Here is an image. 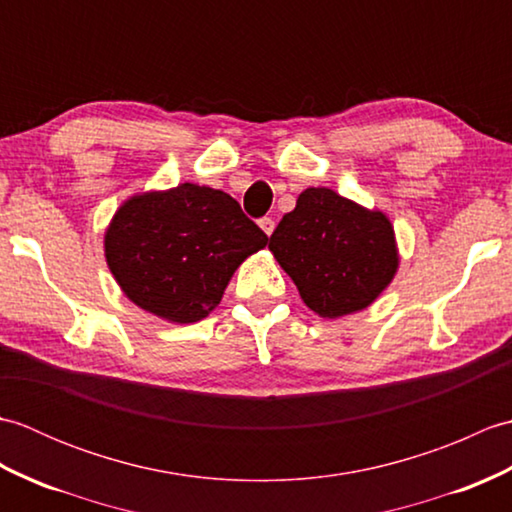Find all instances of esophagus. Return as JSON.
Segmentation results:
<instances>
[{"instance_id": "obj_1", "label": "esophagus", "mask_w": 512, "mask_h": 512, "mask_svg": "<svg viewBox=\"0 0 512 512\" xmlns=\"http://www.w3.org/2000/svg\"><path fill=\"white\" fill-rule=\"evenodd\" d=\"M259 226H262V231L270 237L275 231V220H273V217H262V220H259Z\"/></svg>"}]
</instances>
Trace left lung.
<instances>
[{"instance_id": "obj_1", "label": "left lung", "mask_w": 512, "mask_h": 512, "mask_svg": "<svg viewBox=\"0 0 512 512\" xmlns=\"http://www.w3.org/2000/svg\"><path fill=\"white\" fill-rule=\"evenodd\" d=\"M268 248L295 281L303 303L323 319L372 306L400 266L389 217L328 187L301 191Z\"/></svg>"}]
</instances>
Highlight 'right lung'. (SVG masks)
<instances>
[{"instance_id": "add662e5", "label": "right lung", "mask_w": 512, "mask_h": 512, "mask_svg": "<svg viewBox=\"0 0 512 512\" xmlns=\"http://www.w3.org/2000/svg\"><path fill=\"white\" fill-rule=\"evenodd\" d=\"M266 244L231 195L193 182L129 195L103 237L123 295L178 325L209 317L235 270Z\"/></svg>"}]
</instances>
